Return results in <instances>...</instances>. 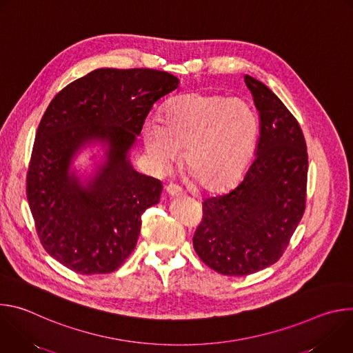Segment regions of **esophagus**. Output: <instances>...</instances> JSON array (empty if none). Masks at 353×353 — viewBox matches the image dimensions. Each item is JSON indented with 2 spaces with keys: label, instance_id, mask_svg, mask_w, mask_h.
<instances>
[{
  "label": "esophagus",
  "instance_id": "1",
  "mask_svg": "<svg viewBox=\"0 0 353 353\" xmlns=\"http://www.w3.org/2000/svg\"><path fill=\"white\" fill-rule=\"evenodd\" d=\"M165 190H166V194H168L169 196H172V198L183 196V195H184L183 190H181L179 185H176V184H168V185L165 187Z\"/></svg>",
  "mask_w": 353,
  "mask_h": 353
}]
</instances>
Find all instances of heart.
Here are the masks:
<instances>
[{"mask_svg":"<svg viewBox=\"0 0 353 353\" xmlns=\"http://www.w3.org/2000/svg\"><path fill=\"white\" fill-rule=\"evenodd\" d=\"M257 135V114L243 99L203 92L172 99L163 121L150 116L142 127L145 149L158 169L166 170L184 149V168L208 192H219L239 180Z\"/></svg>","mask_w":353,"mask_h":353,"instance_id":"obj_1","label":"heart"}]
</instances>
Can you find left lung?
I'll return each instance as SVG.
<instances>
[{"label":"left lung","mask_w":353,"mask_h":353,"mask_svg":"<svg viewBox=\"0 0 353 353\" xmlns=\"http://www.w3.org/2000/svg\"><path fill=\"white\" fill-rule=\"evenodd\" d=\"M260 116L256 157L239 183L203 203L192 244L214 271L243 276L275 264L306 207L307 148L299 123L261 81L244 75Z\"/></svg>","instance_id":"1"}]
</instances>
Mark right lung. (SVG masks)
I'll list each match as a JSON object with an SVG mask.
<instances>
[{
  "instance_id": "1",
  "label": "right lung",
  "mask_w": 353,
  "mask_h": 353,
  "mask_svg": "<svg viewBox=\"0 0 353 353\" xmlns=\"http://www.w3.org/2000/svg\"><path fill=\"white\" fill-rule=\"evenodd\" d=\"M179 83L165 71L97 68L48 105L32 150L26 194L40 243L71 271L109 274L132 253L141 215L159 203L163 185L132 168L130 150L150 109ZM94 144L103 146V161L90 176H78L73 161Z\"/></svg>"
}]
</instances>
